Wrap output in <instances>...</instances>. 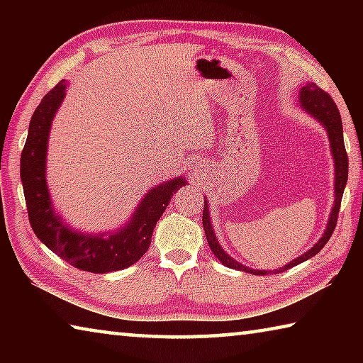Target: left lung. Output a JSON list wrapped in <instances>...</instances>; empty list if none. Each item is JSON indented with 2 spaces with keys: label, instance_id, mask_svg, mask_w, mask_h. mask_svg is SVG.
<instances>
[{
  "label": "left lung",
  "instance_id": "8db88e82",
  "mask_svg": "<svg viewBox=\"0 0 363 363\" xmlns=\"http://www.w3.org/2000/svg\"><path fill=\"white\" fill-rule=\"evenodd\" d=\"M298 102H299V107L303 108L304 112L309 113L312 118H315L325 128V130H327L330 149H331L330 152L335 163V201H333V208H331L327 227H325V230L322 233V237L318 238V242L311 250H307L304 255H301L296 257V259L288 262L286 266L280 267L279 270L275 269V272H284V270H288L294 266H298L301 262L311 259L312 256H315L318 251L327 245L331 233H333L336 227L337 213H340L344 187H346L347 184L349 162H347V153H346V147H344V139H342V121H341V115H340V110L336 107V104L333 102V99H331L330 94L325 93L323 89L318 88V86L314 83H307L304 88L299 91ZM206 200L208 199H205V208H203V229H205L206 240H208V245H210L213 255L216 256L224 266L242 270V272H248L253 275H266L267 272H270V270H257V269H251L248 266H243V264L235 261L233 257H230L225 253L223 247H220V243L218 242L216 233H214L211 218H210V208H208Z\"/></svg>",
  "mask_w": 363,
  "mask_h": 363
}]
</instances>
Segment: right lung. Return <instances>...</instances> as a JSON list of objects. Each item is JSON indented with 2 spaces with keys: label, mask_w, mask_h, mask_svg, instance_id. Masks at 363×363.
<instances>
[{
  "label": "right lung",
  "mask_w": 363,
  "mask_h": 363,
  "mask_svg": "<svg viewBox=\"0 0 363 363\" xmlns=\"http://www.w3.org/2000/svg\"><path fill=\"white\" fill-rule=\"evenodd\" d=\"M67 82H59L43 97L32 115L27 143L21 155V179L30 225L46 247L73 267L106 274L133 266L149 250L153 229L171 196L186 186L182 176L158 184L144 195L125 225L110 232L84 233L65 223L54 210L46 182L48 143L52 120L65 97Z\"/></svg>",
  "instance_id": "1"
}]
</instances>
